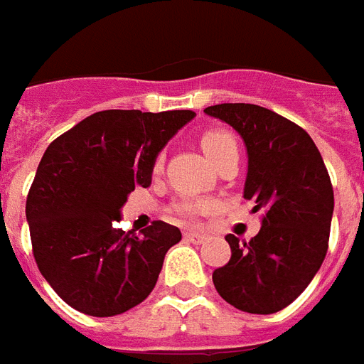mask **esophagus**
Returning <instances> with one entry per match:
<instances>
[{"instance_id":"esophagus-1","label":"esophagus","mask_w":364,"mask_h":364,"mask_svg":"<svg viewBox=\"0 0 364 364\" xmlns=\"http://www.w3.org/2000/svg\"><path fill=\"white\" fill-rule=\"evenodd\" d=\"M183 238L187 240V242H191V243H196V245H200V243H204V242H205V236H204V234L194 232V230H187V232H185V236H183Z\"/></svg>"}]
</instances>
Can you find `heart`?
<instances>
[{"instance_id": "1", "label": "heart", "mask_w": 364, "mask_h": 364, "mask_svg": "<svg viewBox=\"0 0 364 364\" xmlns=\"http://www.w3.org/2000/svg\"><path fill=\"white\" fill-rule=\"evenodd\" d=\"M236 139H234L232 134H228L225 130H210L205 132L204 136H202V149H204V153L208 154V159L215 164L217 160L221 159L223 154L230 151V149H236ZM164 162V154H159L156 156V162H154V168L159 170L160 166ZM204 210V205L202 204H194V202H185V204H177L173 208L176 211V215L179 219H187V221H193L196 217L202 213Z\"/></svg>"}]
</instances>
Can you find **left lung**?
<instances>
[{"label": "left lung", "mask_w": 364, "mask_h": 364, "mask_svg": "<svg viewBox=\"0 0 364 364\" xmlns=\"http://www.w3.org/2000/svg\"><path fill=\"white\" fill-rule=\"evenodd\" d=\"M204 113L243 137L249 166L243 198L264 210L251 242L228 234L232 257L213 272L217 293L247 314H276L304 291L328 249L334 193L319 149L304 128L253 104H219Z\"/></svg>", "instance_id": "1"}]
</instances>
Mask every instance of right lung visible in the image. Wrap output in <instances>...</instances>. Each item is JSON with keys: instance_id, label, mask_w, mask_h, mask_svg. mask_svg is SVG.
<instances>
[{"instance_id": "right-lung-1", "label": "right lung", "mask_w": 364, "mask_h": 364, "mask_svg": "<svg viewBox=\"0 0 364 364\" xmlns=\"http://www.w3.org/2000/svg\"><path fill=\"white\" fill-rule=\"evenodd\" d=\"M194 111H98L47 147L26 200L37 268L65 304L94 317L147 299L179 228L154 221L143 236L117 228L136 187Z\"/></svg>"}]
</instances>
